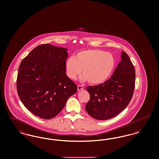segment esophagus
<instances>
[{
    "label": "esophagus",
    "instance_id": "esophagus-1",
    "mask_svg": "<svg viewBox=\"0 0 159 159\" xmlns=\"http://www.w3.org/2000/svg\"><path fill=\"white\" fill-rule=\"evenodd\" d=\"M77 90H78V91H80V90H83L82 86H80V85H78V86H77Z\"/></svg>",
    "mask_w": 159,
    "mask_h": 159
}]
</instances>
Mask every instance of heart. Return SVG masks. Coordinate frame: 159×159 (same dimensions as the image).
<instances>
[{"label":"heart","mask_w":159,"mask_h":159,"mask_svg":"<svg viewBox=\"0 0 159 159\" xmlns=\"http://www.w3.org/2000/svg\"><path fill=\"white\" fill-rule=\"evenodd\" d=\"M116 59L111 53L98 49H89L78 52L74 57H69L65 63L67 76L75 79L80 74L82 82L92 84L106 82L115 69Z\"/></svg>","instance_id":"b5f03b06"}]
</instances>
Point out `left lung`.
Returning <instances> with one entry per match:
<instances>
[{
	"label": "left lung",
	"mask_w": 159,
	"mask_h": 159,
	"mask_svg": "<svg viewBox=\"0 0 159 159\" xmlns=\"http://www.w3.org/2000/svg\"><path fill=\"white\" fill-rule=\"evenodd\" d=\"M135 70L128 55L121 53V61L112 76L105 82L86 88L90 98L85 109L94 119L113 118L127 107L135 85Z\"/></svg>",
	"instance_id": "1"
}]
</instances>
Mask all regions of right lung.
<instances>
[{"mask_svg":"<svg viewBox=\"0 0 159 159\" xmlns=\"http://www.w3.org/2000/svg\"><path fill=\"white\" fill-rule=\"evenodd\" d=\"M67 49L44 44L22 60L17 77V90L22 103L34 115L50 119L63 109L77 91L67 76Z\"/></svg>","mask_w":159,"mask_h":159,"instance_id":"obj_1","label":"right lung"}]
</instances>
